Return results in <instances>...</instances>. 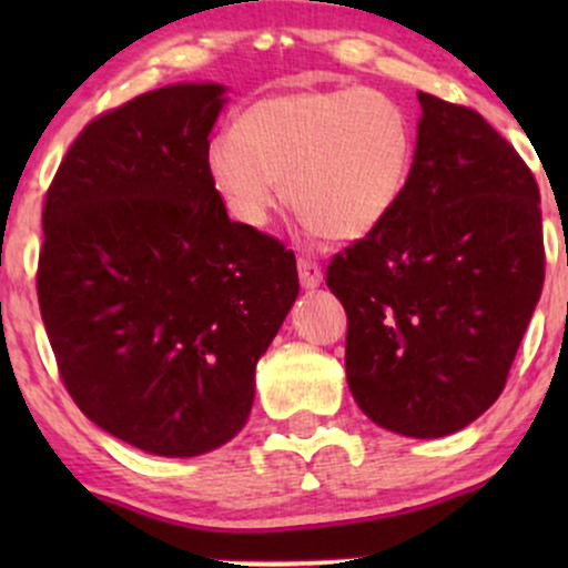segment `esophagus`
<instances>
[{
  "instance_id": "1",
  "label": "esophagus",
  "mask_w": 568,
  "mask_h": 568,
  "mask_svg": "<svg viewBox=\"0 0 568 568\" xmlns=\"http://www.w3.org/2000/svg\"><path fill=\"white\" fill-rule=\"evenodd\" d=\"M298 280H302V288L315 291L323 283V270L315 258H298Z\"/></svg>"
}]
</instances>
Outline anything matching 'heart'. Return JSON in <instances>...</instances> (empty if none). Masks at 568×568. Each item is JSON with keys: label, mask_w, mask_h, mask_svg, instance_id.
Listing matches in <instances>:
<instances>
[{"label": "heart", "mask_w": 568, "mask_h": 568, "mask_svg": "<svg viewBox=\"0 0 568 568\" xmlns=\"http://www.w3.org/2000/svg\"><path fill=\"white\" fill-rule=\"evenodd\" d=\"M410 162L408 114L374 88L262 98L205 146L211 184L234 219L266 224L283 181L291 211L338 243L382 226L403 197Z\"/></svg>", "instance_id": "obj_1"}]
</instances>
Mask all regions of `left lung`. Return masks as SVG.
<instances>
[{
	"instance_id": "left-lung-1",
	"label": "left lung",
	"mask_w": 568,
	"mask_h": 568,
	"mask_svg": "<svg viewBox=\"0 0 568 568\" xmlns=\"http://www.w3.org/2000/svg\"><path fill=\"white\" fill-rule=\"evenodd\" d=\"M395 211L336 253L325 283L347 310V384L406 438L467 427L505 389L545 283L539 186L478 112L419 93Z\"/></svg>"
}]
</instances>
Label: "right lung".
I'll list each match as a JSON object with an SVG mask.
<instances>
[{
  "label": "right lung",
  "instance_id": "add662e5",
  "mask_svg": "<svg viewBox=\"0 0 568 568\" xmlns=\"http://www.w3.org/2000/svg\"><path fill=\"white\" fill-rule=\"evenodd\" d=\"M224 93L168 84L101 114L44 197L37 293L61 379L90 422L158 456L245 427L298 296L293 251L230 221L207 175Z\"/></svg>",
  "mask_w": 568,
  "mask_h": 568
}]
</instances>
